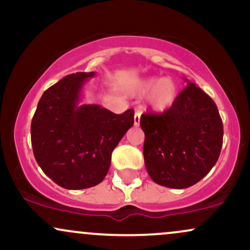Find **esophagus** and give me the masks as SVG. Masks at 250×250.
<instances>
[{
	"instance_id": "esophagus-1",
	"label": "esophagus",
	"mask_w": 250,
	"mask_h": 250,
	"mask_svg": "<svg viewBox=\"0 0 250 250\" xmlns=\"http://www.w3.org/2000/svg\"><path fill=\"white\" fill-rule=\"evenodd\" d=\"M140 119H141V113H140V111H135V115H134V125H140Z\"/></svg>"
}]
</instances>
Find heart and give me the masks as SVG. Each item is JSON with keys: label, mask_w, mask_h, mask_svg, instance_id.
Wrapping results in <instances>:
<instances>
[{"label": "heart", "mask_w": 250, "mask_h": 250, "mask_svg": "<svg viewBox=\"0 0 250 250\" xmlns=\"http://www.w3.org/2000/svg\"><path fill=\"white\" fill-rule=\"evenodd\" d=\"M136 95H148V103L155 111H165L176 101L179 89L176 83L169 77L151 76L143 79L135 85Z\"/></svg>", "instance_id": "1"}]
</instances>
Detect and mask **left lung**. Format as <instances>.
<instances>
[{
  "mask_svg": "<svg viewBox=\"0 0 250 250\" xmlns=\"http://www.w3.org/2000/svg\"><path fill=\"white\" fill-rule=\"evenodd\" d=\"M161 114H143V156L151 180L163 187L185 189L207 175L219 160L223 140L216 104L195 83Z\"/></svg>",
  "mask_w": 250,
  "mask_h": 250,
  "instance_id": "left-lung-1",
  "label": "left lung"
}]
</instances>
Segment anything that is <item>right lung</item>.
I'll return each instance as SVG.
<instances>
[{"instance_id": "1", "label": "right lung", "mask_w": 250, "mask_h": 250, "mask_svg": "<svg viewBox=\"0 0 250 250\" xmlns=\"http://www.w3.org/2000/svg\"><path fill=\"white\" fill-rule=\"evenodd\" d=\"M95 75L63 77L43 93L31 120V146L43 173L65 189L102 182L111 153L134 125V110L114 114L97 104L79 105L84 82Z\"/></svg>"}]
</instances>
